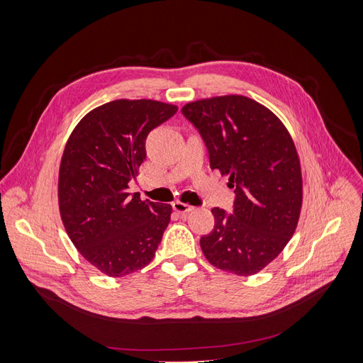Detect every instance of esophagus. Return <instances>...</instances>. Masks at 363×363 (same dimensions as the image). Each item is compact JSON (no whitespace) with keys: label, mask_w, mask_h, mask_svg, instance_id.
I'll return each mask as SVG.
<instances>
[{"label":"esophagus","mask_w":363,"mask_h":363,"mask_svg":"<svg viewBox=\"0 0 363 363\" xmlns=\"http://www.w3.org/2000/svg\"><path fill=\"white\" fill-rule=\"evenodd\" d=\"M172 207H174V211L177 213H179V215H186V213H189L191 211H194L193 206H189V204L182 203V201H175L174 204H172Z\"/></svg>","instance_id":"34e87169"}]
</instances>
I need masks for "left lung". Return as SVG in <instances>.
Here are the masks:
<instances>
[{
  "label": "left lung",
  "mask_w": 363,
  "mask_h": 363,
  "mask_svg": "<svg viewBox=\"0 0 363 363\" xmlns=\"http://www.w3.org/2000/svg\"><path fill=\"white\" fill-rule=\"evenodd\" d=\"M184 116L200 130L211 167L235 188L234 215L212 208L200 238L215 268L240 277L264 269L293 237L303 203L300 159L289 129L263 104L238 94L191 101Z\"/></svg>",
  "instance_id": "obj_1"
}]
</instances>
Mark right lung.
Returning <instances> with one entry per match:
<instances>
[{
    "label": "right lung",
    "mask_w": 363,
    "mask_h": 363,
    "mask_svg": "<svg viewBox=\"0 0 363 363\" xmlns=\"http://www.w3.org/2000/svg\"><path fill=\"white\" fill-rule=\"evenodd\" d=\"M178 111L157 100H114L74 126L59 170L65 230L82 257L107 277L137 272L152 260L172 206L129 193L145 160L148 133Z\"/></svg>",
    "instance_id": "add662e5"
}]
</instances>
